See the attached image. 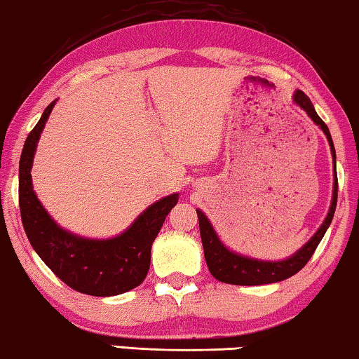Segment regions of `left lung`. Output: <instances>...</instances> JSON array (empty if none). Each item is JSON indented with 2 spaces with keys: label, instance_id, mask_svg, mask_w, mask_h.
<instances>
[{
  "label": "left lung",
  "instance_id": "obj_1",
  "mask_svg": "<svg viewBox=\"0 0 359 359\" xmlns=\"http://www.w3.org/2000/svg\"><path fill=\"white\" fill-rule=\"evenodd\" d=\"M294 102L297 104L302 110L306 111L313 123L318 124L321 130L326 134L329 147H331V153L334 158V191H332V203L331 208H329V212L324 219L323 225L318 229V231L310 238V241L299 249L297 252L292 254L291 257L278 260V262H270V260H257L246 257V255L236 254L230 251L229 248L225 246L224 243L220 241V238L215 233L214 226L210 225L209 219L204 215L203 210L196 209L198 220H200V231H201V241H203V249H204V259H206L208 269L215 280L226 284H236V286H259V284H270V283H278L283 280H287V278L294 276L295 273L300 271L306 265V262L310 260L313 252L316 251L318 244L323 240L324 233L331 225L335 206H337V172H335V149L332 144L331 133L326 124H324L323 119L318 116V113L313 107L311 100L309 95L302 90H295L294 94Z\"/></svg>",
  "mask_w": 359,
  "mask_h": 359
}]
</instances>
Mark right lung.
<instances>
[{"label":"right lung","instance_id":"right-lung-1","mask_svg":"<svg viewBox=\"0 0 359 359\" xmlns=\"http://www.w3.org/2000/svg\"><path fill=\"white\" fill-rule=\"evenodd\" d=\"M50 102L25 140L19 163V204L27 238L59 280L75 291L110 297L137 287L150 269L151 244L179 201V193L147 208L126 231L110 240H89L55 224L33 191V156L44 124L53 111Z\"/></svg>","mask_w":359,"mask_h":359}]
</instances>
